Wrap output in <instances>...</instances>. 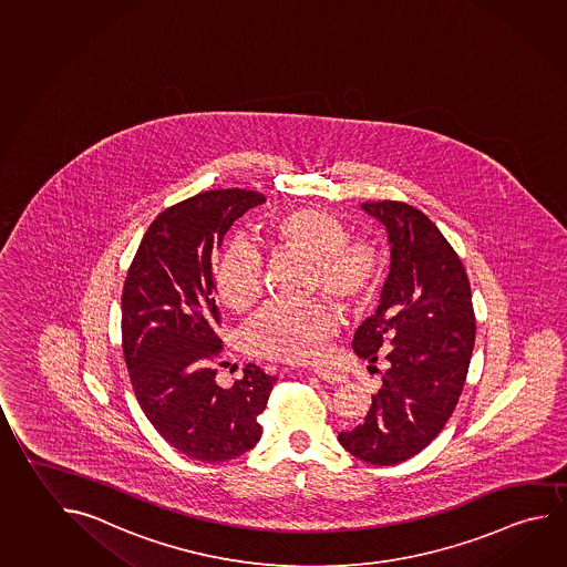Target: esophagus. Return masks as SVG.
I'll return each mask as SVG.
<instances>
[{
	"mask_svg": "<svg viewBox=\"0 0 567 567\" xmlns=\"http://www.w3.org/2000/svg\"><path fill=\"white\" fill-rule=\"evenodd\" d=\"M311 373L319 377L321 381H326V383L337 384L346 381V377H343V374L337 373V371H331V369H326V367H316V369H311Z\"/></svg>",
	"mask_w": 567,
	"mask_h": 567,
	"instance_id": "1",
	"label": "esophagus"
}]
</instances>
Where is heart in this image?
I'll use <instances>...</instances> for the list:
<instances>
[{"instance_id":"b5f03b06","label":"heart","mask_w":567,"mask_h":567,"mask_svg":"<svg viewBox=\"0 0 567 567\" xmlns=\"http://www.w3.org/2000/svg\"><path fill=\"white\" fill-rule=\"evenodd\" d=\"M259 240L274 250L291 251L311 259V289H321L349 311L369 306L383 288L389 251L371 236H349L346 224L319 208H293L271 216L259 226ZM264 258L248 241H230L216 266V291L234 313H248L261 298ZM339 311L327 299L306 306H269L248 329L246 346L251 355L309 363L321 357L336 336Z\"/></svg>"}]
</instances>
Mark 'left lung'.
<instances>
[{
    "instance_id": "8db88e82",
    "label": "left lung",
    "mask_w": 567,
    "mask_h": 567,
    "mask_svg": "<svg viewBox=\"0 0 567 567\" xmlns=\"http://www.w3.org/2000/svg\"><path fill=\"white\" fill-rule=\"evenodd\" d=\"M361 206L386 228L391 271L353 351L371 363L383 355L389 369L363 423L337 439L359 461L393 466L449 423L466 383L476 317L458 254L423 212L396 200Z\"/></svg>"
}]
</instances>
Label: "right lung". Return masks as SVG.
Here are the masks:
<instances>
[{
    "label": "right lung",
    "instance_id": "right-lung-1",
    "mask_svg": "<svg viewBox=\"0 0 567 567\" xmlns=\"http://www.w3.org/2000/svg\"><path fill=\"white\" fill-rule=\"evenodd\" d=\"M264 194L208 190L161 212L123 286V353L136 401L164 441L200 462H226L258 444L259 414L276 377L258 365L221 389L214 261L226 231Z\"/></svg>",
    "mask_w": 567,
    "mask_h": 567
}]
</instances>
